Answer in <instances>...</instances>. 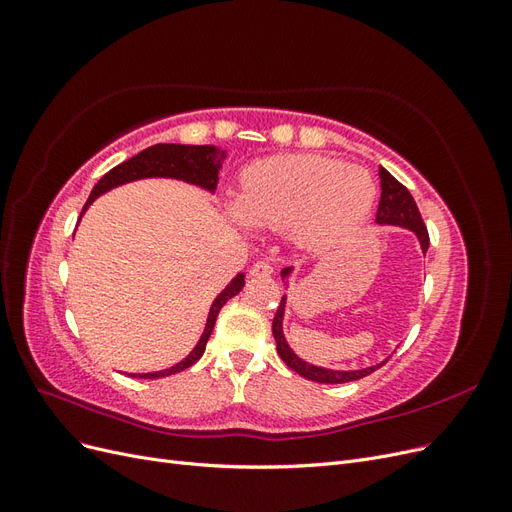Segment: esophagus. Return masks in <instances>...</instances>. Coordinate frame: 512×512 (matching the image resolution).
Masks as SVG:
<instances>
[{
	"mask_svg": "<svg viewBox=\"0 0 512 512\" xmlns=\"http://www.w3.org/2000/svg\"><path fill=\"white\" fill-rule=\"evenodd\" d=\"M250 273L254 277H269L273 273V265H271L269 260H258V262H254V265H252Z\"/></svg>",
	"mask_w": 512,
	"mask_h": 512,
	"instance_id": "esophagus-1",
	"label": "esophagus"
}]
</instances>
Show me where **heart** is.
<instances>
[{
	"instance_id": "obj_1",
	"label": "heart",
	"mask_w": 512,
	"mask_h": 512,
	"mask_svg": "<svg viewBox=\"0 0 512 512\" xmlns=\"http://www.w3.org/2000/svg\"><path fill=\"white\" fill-rule=\"evenodd\" d=\"M374 196L376 185L361 166L280 156L245 170L237 211L256 228H294L303 245L327 247L365 218Z\"/></svg>"
}]
</instances>
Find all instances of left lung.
<instances>
[{
    "instance_id": "obj_1",
    "label": "left lung",
    "mask_w": 512,
    "mask_h": 512,
    "mask_svg": "<svg viewBox=\"0 0 512 512\" xmlns=\"http://www.w3.org/2000/svg\"><path fill=\"white\" fill-rule=\"evenodd\" d=\"M380 181H382V194H380V203H378V213H376V222L378 224H393V226H401L412 230L414 235L421 241V250L427 252L429 247V232L427 226L421 218V211H418L412 194L406 190V185H401L389 170L380 168L378 170ZM290 269H284L282 275H288ZM284 305H286V297H282L280 307H277L275 318H273V337L277 344V354L280 359L292 369L297 371L299 376L312 380V382H322V384H344V382H352V380H361L365 376H369L371 371L380 369L384 363L374 365V367H365V369H356V371H335V369H322L316 365H309L305 361H301L297 354H294L282 333V320H284Z\"/></svg>"
}]
</instances>
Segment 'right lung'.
Returning <instances> with one entry per match:
<instances>
[{
    "label": "right lung",
    "mask_w": 512,
    "mask_h": 512,
    "mask_svg": "<svg viewBox=\"0 0 512 512\" xmlns=\"http://www.w3.org/2000/svg\"><path fill=\"white\" fill-rule=\"evenodd\" d=\"M224 160H226V151L215 149L213 145H164V143H160V145L147 147L145 151L138 153V156L121 162L115 168L108 170V173L96 183V188L91 190L85 209L94 203L100 194L108 192L111 188H117V185L134 181V179H145V177H173V179H183L188 183L200 185V188H205V190H215ZM243 284H245V280L239 273L235 280L230 282V286L224 292H220V297L213 301L205 333H203V337H200L196 348L188 354V359L177 363L170 369L156 371V374H141L138 378H164V376L179 374V371L192 367L200 359V356H203V352L207 348V339L211 337L213 324H215V318H218V314H220V309L224 307V303L228 299H232L235 294L241 292Z\"/></svg>",
    "instance_id": "right-lung-1"
}]
</instances>
